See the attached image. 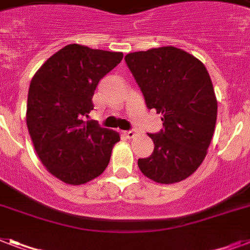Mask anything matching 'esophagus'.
<instances>
[{"label":"esophagus","mask_w":250,"mask_h":250,"mask_svg":"<svg viewBox=\"0 0 250 250\" xmlns=\"http://www.w3.org/2000/svg\"><path fill=\"white\" fill-rule=\"evenodd\" d=\"M124 135H125L127 139H131V138H134L135 135H137V131H135V130H127V131L124 133Z\"/></svg>","instance_id":"esophagus-1"}]
</instances>
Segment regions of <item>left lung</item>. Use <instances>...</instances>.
<instances>
[{
  "mask_svg": "<svg viewBox=\"0 0 250 250\" xmlns=\"http://www.w3.org/2000/svg\"><path fill=\"white\" fill-rule=\"evenodd\" d=\"M125 61L149 110L161 113L164 129L148 134L153 153L139 158L144 176L174 184L194 174L211 144L217 100L202 61L172 46L127 53Z\"/></svg>",
  "mask_w": 250,
  "mask_h": 250,
  "instance_id": "left-lung-1",
  "label": "left lung"
}]
</instances>
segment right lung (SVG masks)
<instances>
[{
  "instance_id": "add662e5",
  "label": "right lung",
  "mask_w": 250,
  "mask_h": 250,
  "mask_svg": "<svg viewBox=\"0 0 250 250\" xmlns=\"http://www.w3.org/2000/svg\"><path fill=\"white\" fill-rule=\"evenodd\" d=\"M123 60V52L67 44L33 76L26 126L39 160L49 174L69 185L100 176L110 162L117 131L84 121L94 108L100 80Z\"/></svg>"
}]
</instances>
